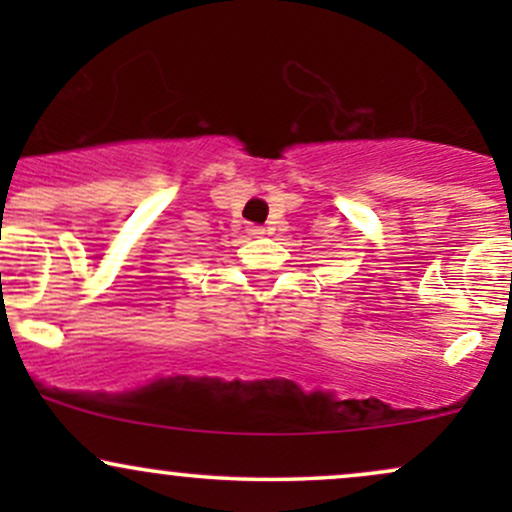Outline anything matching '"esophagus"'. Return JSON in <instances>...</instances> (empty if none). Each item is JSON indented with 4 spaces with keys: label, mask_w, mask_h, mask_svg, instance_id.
I'll use <instances>...</instances> for the list:
<instances>
[{
    "label": "esophagus",
    "mask_w": 512,
    "mask_h": 512,
    "mask_svg": "<svg viewBox=\"0 0 512 512\" xmlns=\"http://www.w3.org/2000/svg\"><path fill=\"white\" fill-rule=\"evenodd\" d=\"M248 236H252V238H262V236H264V228H262V226H248Z\"/></svg>",
    "instance_id": "obj_1"
}]
</instances>
